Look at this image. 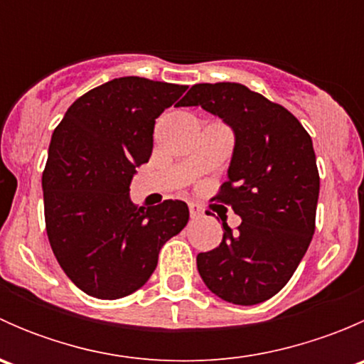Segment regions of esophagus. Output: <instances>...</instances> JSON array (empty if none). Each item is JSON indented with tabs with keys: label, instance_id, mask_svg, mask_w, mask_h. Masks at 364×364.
<instances>
[{
	"label": "esophagus",
	"instance_id": "1",
	"mask_svg": "<svg viewBox=\"0 0 364 364\" xmlns=\"http://www.w3.org/2000/svg\"><path fill=\"white\" fill-rule=\"evenodd\" d=\"M188 208H190V216H192L193 220H197V218H200V216H203V208H200L199 204H193V203H190L188 204Z\"/></svg>",
	"mask_w": 364,
	"mask_h": 364
}]
</instances>
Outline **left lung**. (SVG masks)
Instances as JSON below:
<instances>
[{
	"instance_id": "1",
	"label": "left lung",
	"mask_w": 364,
	"mask_h": 364,
	"mask_svg": "<svg viewBox=\"0 0 364 364\" xmlns=\"http://www.w3.org/2000/svg\"><path fill=\"white\" fill-rule=\"evenodd\" d=\"M200 105L236 134L229 179L213 199L241 216L223 223L215 250L197 255L209 291L234 304H257L291 280L315 232L318 178L311 137L297 117L237 82L196 84L178 107Z\"/></svg>"
}]
</instances>
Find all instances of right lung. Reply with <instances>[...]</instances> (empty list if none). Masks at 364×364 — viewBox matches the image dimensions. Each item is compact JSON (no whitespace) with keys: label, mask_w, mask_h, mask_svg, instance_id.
Segmentation results:
<instances>
[{"label":"right lung","mask_w":364,"mask_h":364,"mask_svg":"<svg viewBox=\"0 0 364 364\" xmlns=\"http://www.w3.org/2000/svg\"><path fill=\"white\" fill-rule=\"evenodd\" d=\"M186 86L119 77L77 98L54 130L42 174L50 248L67 277L98 299L141 289L160 248L188 223V205L130 200L135 167L153 151L155 119Z\"/></svg>","instance_id":"1"}]
</instances>
